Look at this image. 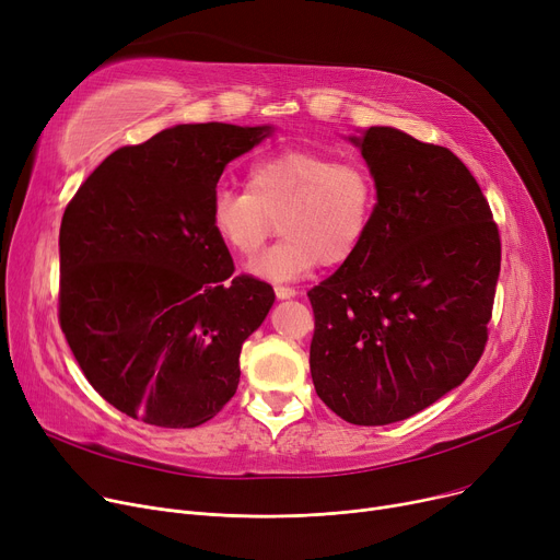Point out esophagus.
Here are the masks:
<instances>
[{
	"label": "esophagus",
	"instance_id": "esophagus-1",
	"mask_svg": "<svg viewBox=\"0 0 560 560\" xmlns=\"http://www.w3.org/2000/svg\"><path fill=\"white\" fill-rule=\"evenodd\" d=\"M275 295L279 300H290V298H298V290L290 285H275Z\"/></svg>",
	"mask_w": 560,
	"mask_h": 560
}]
</instances>
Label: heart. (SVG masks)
<instances>
[{"mask_svg": "<svg viewBox=\"0 0 560 560\" xmlns=\"http://www.w3.org/2000/svg\"><path fill=\"white\" fill-rule=\"evenodd\" d=\"M376 182L361 161L290 150L256 163L247 188H220L209 209L218 238L254 258L277 229L285 235L254 265V275L292 281L317 265H342L363 247L376 211Z\"/></svg>", "mask_w": 560, "mask_h": 560, "instance_id": "1", "label": "heart"}]
</instances>
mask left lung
Segmentation results:
<instances>
[{
  "label": "left lung",
  "instance_id": "left-lung-1",
  "mask_svg": "<svg viewBox=\"0 0 560 560\" xmlns=\"http://www.w3.org/2000/svg\"><path fill=\"white\" fill-rule=\"evenodd\" d=\"M376 182L354 258L308 290L317 397L351 424L420 413L479 363L502 262L488 199L447 147L393 127L351 138Z\"/></svg>",
  "mask_w": 560,
  "mask_h": 560
}]
</instances>
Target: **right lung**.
<instances>
[{
  "mask_svg": "<svg viewBox=\"0 0 560 560\" xmlns=\"http://www.w3.org/2000/svg\"><path fill=\"white\" fill-rule=\"evenodd\" d=\"M270 133L176 125L115 150L66 206L58 322L91 386L133 420L192 429L238 388L275 290L231 277L209 209L226 163Z\"/></svg>",
  "mask_w": 560,
  "mask_h": 560,
  "instance_id": "obj_1",
  "label": "right lung"
}]
</instances>
